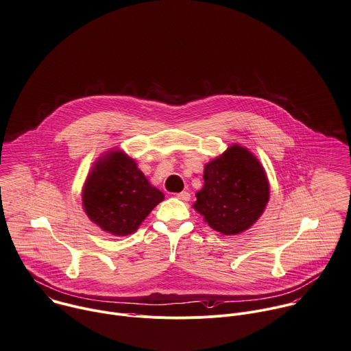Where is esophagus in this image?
<instances>
[{"instance_id":"obj_1","label":"esophagus","mask_w":351,"mask_h":351,"mask_svg":"<svg viewBox=\"0 0 351 351\" xmlns=\"http://www.w3.org/2000/svg\"><path fill=\"white\" fill-rule=\"evenodd\" d=\"M177 197L180 199V200H184V202H188L189 199H191V193L189 192H186V191H182V192H180V193H177Z\"/></svg>"}]
</instances>
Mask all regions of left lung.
Here are the masks:
<instances>
[{
    "instance_id": "1",
    "label": "left lung",
    "mask_w": 351,
    "mask_h": 351,
    "mask_svg": "<svg viewBox=\"0 0 351 351\" xmlns=\"http://www.w3.org/2000/svg\"><path fill=\"white\" fill-rule=\"evenodd\" d=\"M204 185L193 208L214 230L239 234L265 211L269 181L259 160L244 147L233 144L204 166Z\"/></svg>"
}]
</instances>
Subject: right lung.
I'll list each match as a JSON object with an SVG mask.
<instances>
[{
  "label": "right lung",
  "instance_id": "add662e5",
  "mask_svg": "<svg viewBox=\"0 0 351 351\" xmlns=\"http://www.w3.org/2000/svg\"><path fill=\"white\" fill-rule=\"evenodd\" d=\"M163 199L165 195L149 184L136 160L121 149L99 158L82 189L86 215L114 236L136 232Z\"/></svg>",
  "mask_w": 351,
  "mask_h": 351
}]
</instances>
